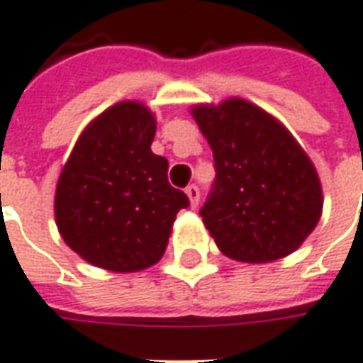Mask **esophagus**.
I'll return each instance as SVG.
<instances>
[{"label":"esophagus","instance_id":"esophagus-1","mask_svg":"<svg viewBox=\"0 0 363 363\" xmlns=\"http://www.w3.org/2000/svg\"><path fill=\"white\" fill-rule=\"evenodd\" d=\"M186 194L189 197V201H191V207H197V203H199V187L187 186Z\"/></svg>","mask_w":363,"mask_h":363}]
</instances>
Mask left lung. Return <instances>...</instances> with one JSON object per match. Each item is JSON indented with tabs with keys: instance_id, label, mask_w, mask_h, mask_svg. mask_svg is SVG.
Masks as SVG:
<instances>
[{
	"instance_id": "obj_1",
	"label": "left lung",
	"mask_w": 363,
	"mask_h": 363,
	"mask_svg": "<svg viewBox=\"0 0 363 363\" xmlns=\"http://www.w3.org/2000/svg\"><path fill=\"white\" fill-rule=\"evenodd\" d=\"M191 114L213 150L215 179L199 215L221 253L271 262L296 251L322 213L311 157L279 120L243 99Z\"/></svg>"
}]
</instances>
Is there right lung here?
<instances>
[{
	"instance_id": "add662e5",
	"label": "right lung",
	"mask_w": 363,
	"mask_h": 363,
	"mask_svg": "<svg viewBox=\"0 0 363 363\" xmlns=\"http://www.w3.org/2000/svg\"><path fill=\"white\" fill-rule=\"evenodd\" d=\"M156 118L140 102H118L77 140L55 194L65 243L86 262L114 272L156 264L189 199L167 182V160L150 146Z\"/></svg>"
}]
</instances>
